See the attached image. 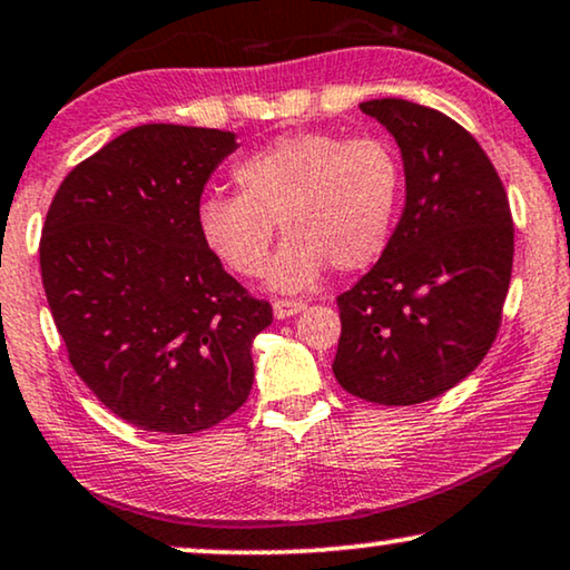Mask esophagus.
I'll return each mask as SVG.
<instances>
[{
  "label": "esophagus",
  "mask_w": 570,
  "mask_h": 570,
  "mask_svg": "<svg viewBox=\"0 0 570 570\" xmlns=\"http://www.w3.org/2000/svg\"><path fill=\"white\" fill-rule=\"evenodd\" d=\"M305 307H307L305 302H297V299H276L273 302V315H276L278 321H286V317L302 313Z\"/></svg>",
  "instance_id": "esophagus-1"
}]
</instances>
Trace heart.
Returning a JSON list of instances; mask_svg holds the SVG:
<instances>
[{
    "label": "heart",
    "mask_w": 570,
    "mask_h": 570,
    "mask_svg": "<svg viewBox=\"0 0 570 570\" xmlns=\"http://www.w3.org/2000/svg\"><path fill=\"white\" fill-rule=\"evenodd\" d=\"M237 195H208L197 206V232L208 253L237 276H261L276 237L268 284L309 289L325 268H370L391 245L404 164L385 138L297 132L237 161Z\"/></svg>",
    "instance_id": "obj_1"
}]
</instances>
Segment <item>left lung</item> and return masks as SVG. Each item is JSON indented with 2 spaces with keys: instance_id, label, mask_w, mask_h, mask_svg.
<instances>
[{
  "instance_id": "8db88e82",
  "label": "left lung",
  "mask_w": 570,
  "mask_h": 570,
  "mask_svg": "<svg viewBox=\"0 0 570 570\" xmlns=\"http://www.w3.org/2000/svg\"><path fill=\"white\" fill-rule=\"evenodd\" d=\"M360 109L399 142L406 206L381 261L336 299L333 375L356 399L412 406L451 391L490 352L511 284V208L459 121L404 98Z\"/></svg>"
}]
</instances>
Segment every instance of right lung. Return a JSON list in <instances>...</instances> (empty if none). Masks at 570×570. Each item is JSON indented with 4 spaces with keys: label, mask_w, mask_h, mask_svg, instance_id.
<instances>
[{
    "label": "right lung",
    "mask_w": 570,
    "mask_h": 570,
    "mask_svg": "<svg viewBox=\"0 0 570 570\" xmlns=\"http://www.w3.org/2000/svg\"><path fill=\"white\" fill-rule=\"evenodd\" d=\"M234 132L140 125L75 166L41 237V278L67 356L111 414L189 435L253 389V341L273 321L208 253L197 206Z\"/></svg>",
    "instance_id": "right-lung-1"
}]
</instances>
